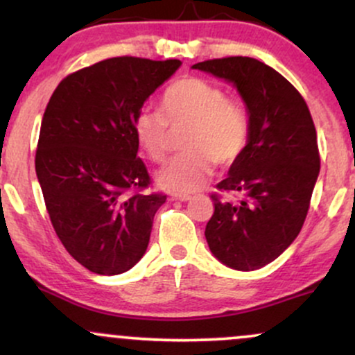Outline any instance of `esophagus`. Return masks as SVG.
<instances>
[{
  "label": "esophagus",
  "mask_w": 355,
  "mask_h": 355,
  "mask_svg": "<svg viewBox=\"0 0 355 355\" xmlns=\"http://www.w3.org/2000/svg\"><path fill=\"white\" fill-rule=\"evenodd\" d=\"M191 195L189 193H172L170 195V200H180V202H187L190 200Z\"/></svg>",
  "instance_id": "esophagus-1"
}]
</instances>
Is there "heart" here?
Wrapping results in <instances>:
<instances>
[{
  "label": "heart",
  "instance_id": "1",
  "mask_svg": "<svg viewBox=\"0 0 355 355\" xmlns=\"http://www.w3.org/2000/svg\"><path fill=\"white\" fill-rule=\"evenodd\" d=\"M183 133L187 150L158 175L173 191H193L209 182L214 165L230 166L245 152L250 140V115L242 101L198 76H187L165 89L158 110L137 113L133 130L140 148L155 164H164L172 150V132Z\"/></svg>",
  "mask_w": 355,
  "mask_h": 355
}]
</instances>
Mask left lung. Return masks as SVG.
Wrapping results in <instances>:
<instances>
[{"label": "left lung", "mask_w": 355, "mask_h": 355, "mask_svg": "<svg viewBox=\"0 0 355 355\" xmlns=\"http://www.w3.org/2000/svg\"><path fill=\"white\" fill-rule=\"evenodd\" d=\"M232 81L250 115V140L230 175L211 193L214 215L205 229L209 247L235 270L274 262L294 242L307 217L319 177L317 133L304 96L274 68L248 56L193 64Z\"/></svg>", "instance_id": "left-lung-1"}]
</instances>
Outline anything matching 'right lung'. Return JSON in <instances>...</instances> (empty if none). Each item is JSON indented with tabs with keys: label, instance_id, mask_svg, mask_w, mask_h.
Returning a JSON list of instances; mask_svg holds the SVG:
<instances>
[{
	"label": "right lung",
	"instance_id": "right-lung-1",
	"mask_svg": "<svg viewBox=\"0 0 355 355\" xmlns=\"http://www.w3.org/2000/svg\"><path fill=\"white\" fill-rule=\"evenodd\" d=\"M180 60L116 56L71 73L44 110L35 168L56 235L93 274L116 275L145 254L166 195L152 185L133 130L145 100Z\"/></svg>",
	"mask_w": 355,
	"mask_h": 355
}]
</instances>
